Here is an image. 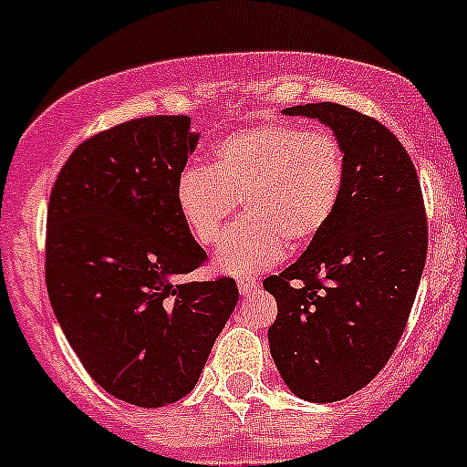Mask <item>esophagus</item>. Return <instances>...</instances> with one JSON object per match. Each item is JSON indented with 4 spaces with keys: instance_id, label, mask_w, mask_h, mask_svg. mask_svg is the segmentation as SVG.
I'll return each mask as SVG.
<instances>
[{
    "instance_id": "esophagus-1",
    "label": "esophagus",
    "mask_w": 467,
    "mask_h": 467,
    "mask_svg": "<svg viewBox=\"0 0 467 467\" xmlns=\"http://www.w3.org/2000/svg\"><path fill=\"white\" fill-rule=\"evenodd\" d=\"M237 286H239V294L251 296V294H255L257 286H260V282L253 280V277H244V280L237 282Z\"/></svg>"
}]
</instances>
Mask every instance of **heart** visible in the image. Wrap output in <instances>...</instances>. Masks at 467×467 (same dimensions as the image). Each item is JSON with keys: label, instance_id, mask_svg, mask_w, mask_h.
<instances>
[{"label": "heart", "instance_id": "heart-1", "mask_svg": "<svg viewBox=\"0 0 467 467\" xmlns=\"http://www.w3.org/2000/svg\"><path fill=\"white\" fill-rule=\"evenodd\" d=\"M346 182V150L327 129L266 121L221 140L212 167L178 176L176 203L201 246L223 234L244 203L248 219L216 251L214 266L246 275L273 266L286 251L307 246L329 223Z\"/></svg>", "mask_w": 467, "mask_h": 467}]
</instances>
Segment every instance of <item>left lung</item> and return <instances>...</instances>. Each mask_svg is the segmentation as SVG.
<instances>
[{
    "mask_svg": "<svg viewBox=\"0 0 467 467\" xmlns=\"http://www.w3.org/2000/svg\"><path fill=\"white\" fill-rule=\"evenodd\" d=\"M285 115L334 130L346 182L298 262L264 280L277 303L268 343L291 393L338 402L384 368L407 327L427 260L425 203L411 158L378 119L329 101Z\"/></svg>",
    "mask_w": 467,
    "mask_h": 467,
    "instance_id": "8db88e82",
    "label": "left lung"
}]
</instances>
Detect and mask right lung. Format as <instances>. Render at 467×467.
I'll return each instance as SVG.
<instances>
[{"label":"right lung","mask_w":467,"mask_h":467,"mask_svg":"<svg viewBox=\"0 0 467 467\" xmlns=\"http://www.w3.org/2000/svg\"><path fill=\"white\" fill-rule=\"evenodd\" d=\"M187 115L124 121L74 149L47 210L45 277L69 346L103 390L155 409L185 398L239 300L176 203L199 133Z\"/></svg>","instance_id":"obj_1"}]
</instances>
